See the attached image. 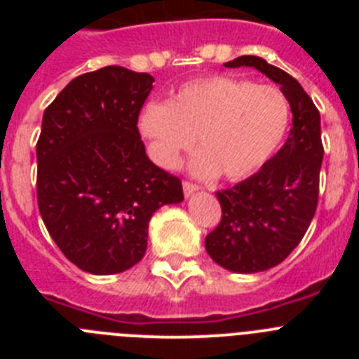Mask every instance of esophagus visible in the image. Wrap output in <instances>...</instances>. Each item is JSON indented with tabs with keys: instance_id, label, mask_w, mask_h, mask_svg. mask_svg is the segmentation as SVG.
Wrapping results in <instances>:
<instances>
[{
	"instance_id": "34e87169",
	"label": "esophagus",
	"mask_w": 359,
	"mask_h": 359,
	"mask_svg": "<svg viewBox=\"0 0 359 359\" xmlns=\"http://www.w3.org/2000/svg\"><path fill=\"white\" fill-rule=\"evenodd\" d=\"M199 187L194 185V183L190 182H183V192H185V196H192L194 192H198Z\"/></svg>"
}]
</instances>
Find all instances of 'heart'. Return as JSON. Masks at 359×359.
<instances>
[{"instance_id": "obj_1", "label": "heart", "mask_w": 359, "mask_h": 359, "mask_svg": "<svg viewBox=\"0 0 359 359\" xmlns=\"http://www.w3.org/2000/svg\"><path fill=\"white\" fill-rule=\"evenodd\" d=\"M290 118V102L277 86L214 75L182 86L169 104L145 106L138 131L165 169H176L198 138L201 151L190 160V172L243 180L273 156Z\"/></svg>"}]
</instances>
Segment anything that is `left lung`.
<instances>
[{
	"instance_id": "left-lung-1",
	"label": "left lung",
	"mask_w": 359,
	"mask_h": 359,
	"mask_svg": "<svg viewBox=\"0 0 359 359\" xmlns=\"http://www.w3.org/2000/svg\"><path fill=\"white\" fill-rule=\"evenodd\" d=\"M226 68H255L286 95L293 113L290 138L259 172L217 192L221 223L205 239L208 255L236 273H257L280 264L302 241L318 205L323 160L320 113L309 95L284 69L255 55Z\"/></svg>"
}]
</instances>
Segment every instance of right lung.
Listing matches in <instances>:
<instances>
[{
    "instance_id": "1",
    "label": "right lung",
    "mask_w": 359,
    "mask_h": 359,
    "mask_svg": "<svg viewBox=\"0 0 359 359\" xmlns=\"http://www.w3.org/2000/svg\"><path fill=\"white\" fill-rule=\"evenodd\" d=\"M152 82L106 66L73 79L44 109L37 205L59 250L88 273L140 262L152 214L183 201L182 182L149 160L136 128Z\"/></svg>"
}]
</instances>
